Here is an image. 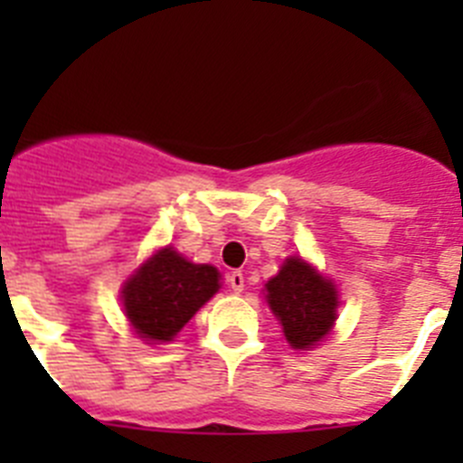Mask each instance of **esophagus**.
Returning <instances> with one entry per match:
<instances>
[{"label": "esophagus", "mask_w": 463, "mask_h": 463, "mask_svg": "<svg viewBox=\"0 0 463 463\" xmlns=\"http://www.w3.org/2000/svg\"><path fill=\"white\" fill-rule=\"evenodd\" d=\"M229 285H232V289H234L236 294L243 292L245 288V276L241 271H232L229 273Z\"/></svg>", "instance_id": "1"}]
</instances>
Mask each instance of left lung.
<instances>
[{"instance_id": "8db88e82", "label": "left lung", "mask_w": 463, "mask_h": 463, "mask_svg": "<svg viewBox=\"0 0 463 463\" xmlns=\"http://www.w3.org/2000/svg\"><path fill=\"white\" fill-rule=\"evenodd\" d=\"M267 304L294 350H308L326 336L336 322L338 292L317 269L301 257H288L278 276L264 285Z\"/></svg>"}]
</instances>
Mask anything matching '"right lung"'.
<instances>
[{
  "label": "right lung",
  "mask_w": 463,
  "mask_h": 463,
  "mask_svg": "<svg viewBox=\"0 0 463 463\" xmlns=\"http://www.w3.org/2000/svg\"><path fill=\"white\" fill-rule=\"evenodd\" d=\"M220 289V271L194 264L174 248H162L127 278L122 308L143 341L166 343Z\"/></svg>",
  "instance_id": "add662e5"
}]
</instances>
